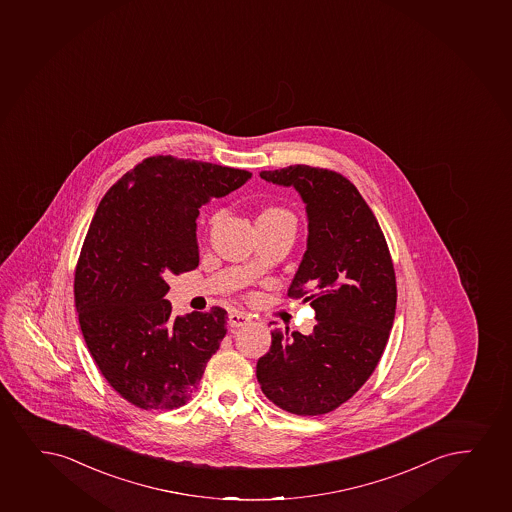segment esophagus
Returning <instances> with one entry per match:
<instances>
[{"label": "esophagus", "mask_w": 512, "mask_h": 512, "mask_svg": "<svg viewBox=\"0 0 512 512\" xmlns=\"http://www.w3.org/2000/svg\"><path fill=\"white\" fill-rule=\"evenodd\" d=\"M249 322H251V318L247 317L246 313L230 311V315H228V325L233 327V329H237V327H244V325L249 324Z\"/></svg>", "instance_id": "esophagus-1"}]
</instances>
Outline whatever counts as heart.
I'll use <instances>...</instances> for the list:
<instances>
[{"label": "heart", "instance_id": "obj_1", "mask_svg": "<svg viewBox=\"0 0 512 512\" xmlns=\"http://www.w3.org/2000/svg\"><path fill=\"white\" fill-rule=\"evenodd\" d=\"M263 214H284V211H280V209H266Z\"/></svg>", "mask_w": 512, "mask_h": 512}]
</instances>
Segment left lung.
I'll return each instance as SVG.
<instances>
[{
	"instance_id": "obj_1",
	"label": "left lung",
	"mask_w": 512,
	"mask_h": 512,
	"mask_svg": "<svg viewBox=\"0 0 512 512\" xmlns=\"http://www.w3.org/2000/svg\"><path fill=\"white\" fill-rule=\"evenodd\" d=\"M259 176L296 188L308 218L306 251L289 287L311 301L310 336L273 330L256 365L261 391L296 415L348 402L381 360L396 311V279L376 216L355 185L329 169L296 164Z\"/></svg>"
}]
</instances>
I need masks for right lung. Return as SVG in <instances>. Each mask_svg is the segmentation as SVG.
Segmentation results:
<instances>
[{"label":"right lung","instance_id":"right-lung-1","mask_svg":"<svg viewBox=\"0 0 512 512\" xmlns=\"http://www.w3.org/2000/svg\"><path fill=\"white\" fill-rule=\"evenodd\" d=\"M251 176L211 162L149 157L98 204L76 266V310L98 369L136 407L185 405L227 334V311L218 306L173 317L166 277L199 265V209Z\"/></svg>","mask_w":512,"mask_h":512}]
</instances>
